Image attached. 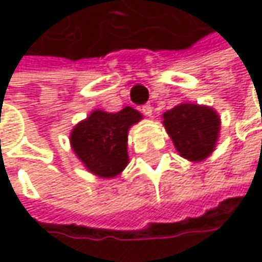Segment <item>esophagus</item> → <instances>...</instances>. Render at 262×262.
<instances>
[{"label": "esophagus", "instance_id": "obj_1", "mask_svg": "<svg viewBox=\"0 0 262 262\" xmlns=\"http://www.w3.org/2000/svg\"><path fill=\"white\" fill-rule=\"evenodd\" d=\"M142 114L144 115H147V117H151L153 115V107H151V104H145V106H142Z\"/></svg>", "mask_w": 262, "mask_h": 262}]
</instances>
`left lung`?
Returning <instances> with one entry per match:
<instances>
[{"instance_id":"1","label":"left lung","mask_w":262,"mask_h":262,"mask_svg":"<svg viewBox=\"0 0 262 262\" xmlns=\"http://www.w3.org/2000/svg\"><path fill=\"white\" fill-rule=\"evenodd\" d=\"M162 118L182 158L200 162L214 151L220 133V117L212 107L181 103L167 111Z\"/></svg>"}]
</instances>
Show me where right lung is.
<instances>
[{"label": "right lung", "instance_id": "obj_1", "mask_svg": "<svg viewBox=\"0 0 262 262\" xmlns=\"http://www.w3.org/2000/svg\"><path fill=\"white\" fill-rule=\"evenodd\" d=\"M139 120L142 115L129 106L115 114L94 111L73 129L71 147L91 173L115 178L129 164L127 133Z\"/></svg>", "mask_w": 262, "mask_h": 262}]
</instances>
